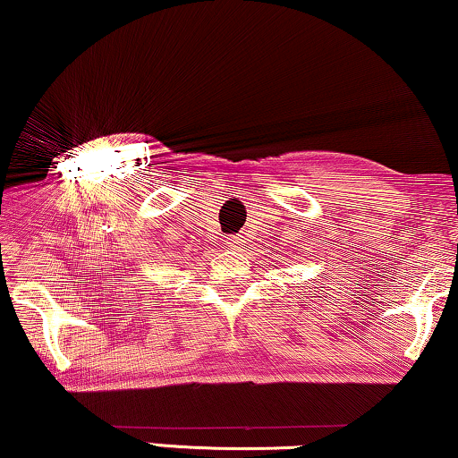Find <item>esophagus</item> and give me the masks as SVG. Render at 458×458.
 Masks as SVG:
<instances>
[{"instance_id":"34e87169","label":"esophagus","mask_w":458,"mask_h":458,"mask_svg":"<svg viewBox=\"0 0 458 458\" xmlns=\"http://www.w3.org/2000/svg\"><path fill=\"white\" fill-rule=\"evenodd\" d=\"M243 245V236H228V247H233V250H239V247Z\"/></svg>"}]
</instances>
